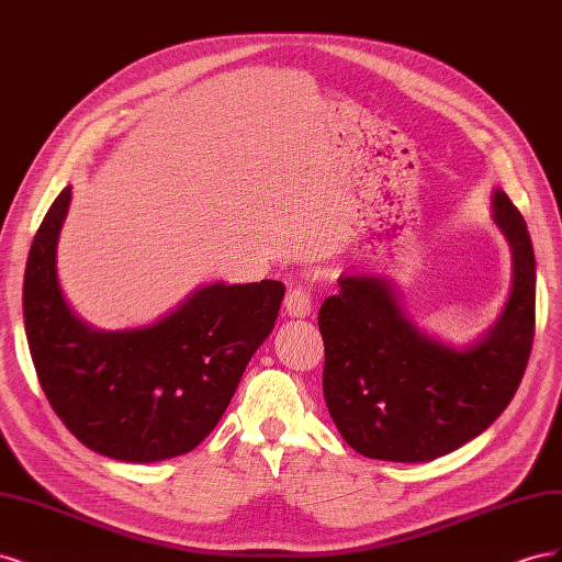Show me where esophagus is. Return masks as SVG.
<instances>
[{"mask_svg":"<svg viewBox=\"0 0 562 562\" xmlns=\"http://www.w3.org/2000/svg\"><path fill=\"white\" fill-rule=\"evenodd\" d=\"M283 307H285V314L291 318H304L312 314V297L307 291H304V288H291L285 295Z\"/></svg>","mask_w":562,"mask_h":562,"instance_id":"1","label":"esophagus"}]
</instances>
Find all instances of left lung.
Instances as JSON below:
<instances>
[{
  "mask_svg": "<svg viewBox=\"0 0 562 562\" xmlns=\"http://www.w3.org/2000/svg\"><path fill=\"white\" fill-rule=\"evenodd\" d=\"M492 223L512 246V293L469 345L424 333L382 274L339 277V293L321 304L323 396L337 431L363 457L431 462L481 436L512 403L535 337V250L502 190L492 192Z\"/></svg>",
  "mask_w": 562,
  "mask_h": 562,
  "instance_id": "8db88e82",
  "label": "left lung"
}]
</instances>
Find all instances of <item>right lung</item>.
Instances as JSON below:
<instances>
[{
	"label": "right lung",
	"instance_id": "add662e5",
	"mask_svg": "<svg viewBox=\"0 0 562 562\" xmlns=\"http://www.w3.org/2000/svg\"><path fill=\"white\" fill-rule=\"evenodd\" d=\"M70 201L67 184L25 267V335L44 394L93 452L133 464L190 452L215 429L250 356L274 330L285 285L215 281L147 326L95 328L72 312L58 281Z\"/></svg>",
	"mask_w": 562,
	"mask_h": 562
}]
</instances>
